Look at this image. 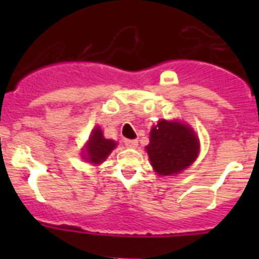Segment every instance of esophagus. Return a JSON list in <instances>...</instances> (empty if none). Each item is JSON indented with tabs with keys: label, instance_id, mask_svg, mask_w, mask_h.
I'll return each instance as SVG.
<instances>
[{
	"label": "esophagus",
	"instance_id": "esophagus-1",
	"mask_svg": "<svg viewBox=\"0 0 259 259\" xmlns=\"http://www.w3.org/2000/svg\"><path fill=\"white\" fill-rule=\"evenodd\" d=\"M124 143H125V145L127 146V148H135V146L138 145V140L137 139H126Z\"/></svg>",
	"mask_w": 259,
	"mask_h": 259
}]
</instances>
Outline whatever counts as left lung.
<instances>
[{
	"mask_svg": "<svg viewBox=\"0 0 259 259\" xmlns=\"http://www.w3.org/2000/svg\"><path fill=\"white\" fill-rule=\"evenodd\" d=\"M146 151L156 173L173 176L195 160L199 153V142L194 132L185 124L161 120L151 129Z\"/></svg>",
	"mask_w": 259,
	"mask_h": 259,
	"instance_id": "1",
	"label": "left lung"
}]
</instances>
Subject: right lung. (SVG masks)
<instances>
[{"label":"right lung","instance_id":"add662e5","mask_svg":"<svg viewBox=\"0 0 259 259\" xmlns=\"http://www.w3.org/2000/svg\"><path fill=\"white\" fill-rule=\"evenodd\" d=\"M116 143L113 140L105 139L100 127H95L91 133L89 144L86 146V155L88 160L94 164H100L108 158L109 154L115 148Z\"/></svg>","mask_w":259,"mask_h":259}]
</instances>
